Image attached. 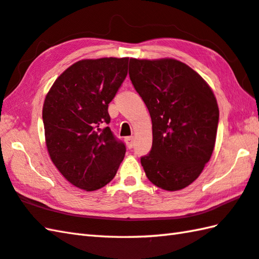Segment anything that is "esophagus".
<instances>
[{"label": "esophagus", "mask_w": 259, "mask_h": 259, "mask_svg": "<svg viewBox=\"0 0 259 259\" xmlns=\"http://www.w3.org/2000/svg\"><path fill=\"white\" fill-rule=\"evenodd\" d=\"M125 141H126V144H127V146H128V149L133 148V145H134V136H128V138L125 139Z\"/></svg>", "instance_id": "obj_1"}]
</instances>
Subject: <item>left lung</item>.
I'll return each mask as SVG.
<instances>
[{"label":"left lung","mask_w":259,"mask_h":259,"mask_svg":"<svg viewBox=\"0 0 259 259\" xmlns=\"http://www.w3.org/2000/svg\"><path fill=\"white\" fill-rule=\"evenodd\" d=\"M128 73L152 119V149L141 158L146 177L169 192L189 186L215 145L219 107L211 87L175 58H131Z\"/></svg>","instance_id":"obj_1"}]
</instances>
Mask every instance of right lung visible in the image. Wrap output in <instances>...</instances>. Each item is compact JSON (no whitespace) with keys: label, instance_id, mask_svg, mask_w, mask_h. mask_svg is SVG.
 I'll return each instance as SVG.
<instances>
[{"label":"right lung","instance_id":"right-lung-1","mask_svg":"<svg viewBox=\"0 0 259 259\" xmlns=\"http://www.w3.org/2000/svg\"><path fill=\"white\" fill-rule=\"evenodd\" d=\"M128 57L81 60L54 82L42 106L51 160L75 187L94 192L110 183L125 157L107 124L108 105L127 75Z\"/></svg>","mask_w":259,"mask_h":259}]
</instances>
